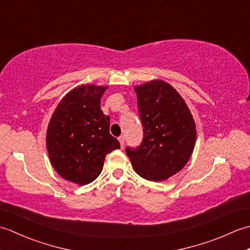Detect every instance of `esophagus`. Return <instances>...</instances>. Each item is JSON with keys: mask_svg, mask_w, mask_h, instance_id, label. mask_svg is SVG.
Returning a JSON list of instances; mask_svg holds the SVG:
<instances>
[{"mask_svg": "<svg viewBox=\"0 0 250 250\" xmlns=\"http://www.w3.org/2000/svg\"><path fill=\"white\" fill-rule=\"evenodd\" d=\"M119 143H120V146H121V148H124L125 147V135H120L119 136Z\"/></svg>", "mask_w": 250, "mask_h": 250, "instance_id": "obj_1", "label": "esophagus"}]
</instances>
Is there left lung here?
<instances>
[{
    "instance_id": "1",
    "label": "left lung",
    "mask_w": 250,
    "mask_h": 250,
    "mask_svg": "<svg viewBox=\"0 0 250 250\" xmlns=\"http://www.w3.org/2000/svg\"><path fill=\"white\" fill-rule=\"evenodd\" d=\"M144 139L126 148L134 171L151 182L178 173L192 155L196 140L193 116L176 89L161 79L135 86Z\"/></svg>"
}]
</instances>
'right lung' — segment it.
<instances>
[{
  "instance_id": "1",
  "label": "right lung",
  "mask_w": 250,
  "mask_h": 250,
  "mask_svg": "<svg viewBox=\"0 0 250 250\" xmlns=\"http://www.w3.org/2000/svg\"><path fill=\"white\" fill-rule=\"evenodd\" d=\"M107 86L82 84L58 104L48 124L46 147L56 172L68 182L83 186L102 172L105 157L119 149L109 133V117L101 110Z\"/></svg>"
}]
</instances>
